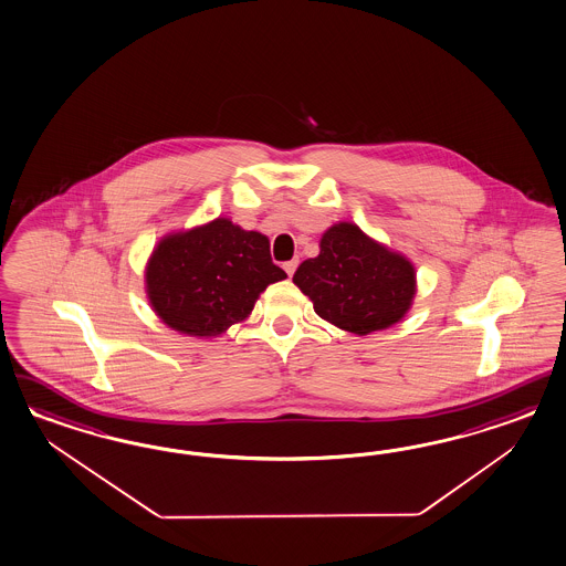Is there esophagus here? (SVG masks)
<instances>
[{
	"label": "esophagus",
	"mask_w": 566,
	"mask_h": 566,
	"mask_svg": "<svg viewBox=\"0 0 566 566\" xmlns=\"http://www.w3.org/2000/svg\"><path fill=\"white\" fill-rule=\"evenodd\" d=\"M296 268H298V259H291V261H286V263H284V272L289 275L294 274V272H296Z\"/></svg>",
	"instance_id": "obj_1"
}]
</instances>
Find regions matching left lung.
Masks as SVG:
<instances>
[{
  "label": "left lung",
  "mask_w": 566,
  "mask_h": 566,
  "mask_svg": "<svg viewBox=\"0 0 566 566\" xmlns=\"http://www.w3.org/2000/svg\"><path fill=\"white\" fill-rule=\"evenodd\" d=\"M292 282L322 319L359 336L395 326L417 292L411 261L350 222L324 232L319 255L303 261Z\"/></svg>",
  "instance_id": "left-lung-1"
}]
</instances>
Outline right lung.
I'll use <instances>...</instances> for the list:
<instances>
[{"label": "right lung", "mask_w": 566, "mask_h": 566, "mask_svg": "<svg viewBox=\"0 0 566 566\" xmlns=\"http://www.w3.org/2000/svg\"><path fill=\"white\" fill-rule=\"evenodd\" d=\"M286 277L270 240L228 218L174 232L157 242L147 270V296L166 326L187 336H220L249 317L259 294Z\"/></svg>", "instance_id": "obj_1"}]
</instances>
